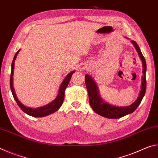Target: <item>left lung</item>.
<instances>
[{"label": "left lung", "mask_w": 158, "mask_h": 158, "mask_svg": "<svg viewBox=\"0 0 158 158\" xmlns=\"http://www.w3.org/2000/svg\"><path fill=\"white\" fill-rule=\"evenodd\" d=\"M134 44L136 50L138 52L143 65V76L142 77V81H141V86L139 95L138 96L135 102L132 105L127 106H117L111 105L106 102L103 101L101 98L98 85H96L95 81H93V78L89 74L85 76V83L86 85V89L89 93V98L90 106L95 113L100 115V116L107 118H119L123 117L129 114H132V112L136 110L138 106L140 105L141 100L143 98L146 93V60L143 56L141 53L139 47L135 41H131Z\"/></svg>", "instance_id": "left-lung-1"}]
</instances>
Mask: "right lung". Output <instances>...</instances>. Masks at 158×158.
<instances>
[{
  "mask_svg": "<svg viewBox=\"0 0 158 158\" xmlns=\"http://www.w3.org/2000/svg\"><path fill=\"white\" fill-rule=\"evenodd\" d=\"M19 50L17 51V52L15 53V57L13 58L12 63V69H11V74H10V89H11V91L12 93L13 97L14 99L17 102V105L19 106L21 110H22L24 113L27 114L29 116H33V117H44L48 116V115L52 114L54 112L56 111L59 109V108L62 105L64 100V96H65V90L66 87L68 86V85L69 82V80L71 79L72 75H73L74 71H72L70 73H69L68 75L65 77V78L62 82V84H60V86L59 88V90H58V93L57 97L56 98L55 100H53L52 102H50L47 105H44L41 107L33 109L30 107H27V106L22 105V103H21V102L18 100V98L16 96V94L15 93V89L13 87V74H14V65H15V61L18 53L19 52Z\"/></svg>",
  "mask_w": 158,
  "mask_h": 158,
  "instance_id": "obj_1",
  "label": "right lung"
}]
</instances>
